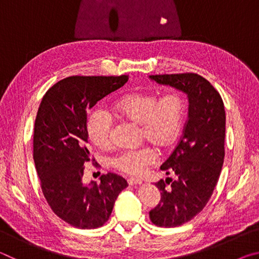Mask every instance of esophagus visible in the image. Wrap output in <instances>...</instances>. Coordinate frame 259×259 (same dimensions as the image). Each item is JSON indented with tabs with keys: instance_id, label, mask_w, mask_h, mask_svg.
<instances>
[{
	"instance_id": "1",
	"label": "esophagus",
	"mask_w": 259,
	"mask_h": 259,
	"mask_svg": "<svg viewBox=\"0 0 259 259\" xmlns=\"http://www.w3.org/2000/svg\"><path fill=\"white\" fill-rule=\"evenodd\" d=\"M128 183H129V185H138V184H142L143 182L140 181V179H138V178H129L128 179Z\"/></svg>"
}]
</instances>
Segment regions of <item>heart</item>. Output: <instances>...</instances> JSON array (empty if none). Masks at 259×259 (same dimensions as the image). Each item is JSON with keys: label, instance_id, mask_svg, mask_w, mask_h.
Returning <instances> with one entry per match:
<instances>
[{"label": "heart", "instance_id": "b5f03b06", "mask_svg": "<svg viewBox=\"0 0 259 259\" xmlns=\"http://www.w3.org/2000/svg\"><path fill=\"white\" fill-rule=\"evenodd\" d=\"M113 112L140 125V137L160 148L172 146L181 134L186 114V103L177 93L159 98L153 93H129L115 100ZM112 117L103 109H96L87 120V134L96 146L111 145ZM157 159L152 147L123 150L113 157L112 164L121 171L139 175Z\"/></svg>", "mask_w": 259, "mask_h": 259}]
</instances>
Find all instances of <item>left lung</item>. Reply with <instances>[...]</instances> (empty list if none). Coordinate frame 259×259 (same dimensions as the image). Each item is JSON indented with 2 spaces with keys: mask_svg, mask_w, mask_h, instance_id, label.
Segmentation results:
<instances>
[{
  "mask_svg": "<svg viewBox=\"0 0 259 259\" xmlns=\"http://www.w3.org/2000/svg\"><path fill=\"white\" fill-rule=\"evenodd\" d=\"M159 84L170 85L188 97V119L182 138L161 170L175 172L155 184L159 204L150 211L153 224L176 227L190 222L208 203L224 163L225 109L218 91L199 74L151 75Z\"/></svg>",
  "mask_w": 259,
  "mask_h": 259,
  "instance_id": "8db88e82",
  "label": "left lung"
}]
</instances>
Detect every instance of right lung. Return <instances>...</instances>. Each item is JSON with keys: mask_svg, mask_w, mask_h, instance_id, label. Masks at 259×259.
Returning <instances> with one entry per match:
<instances>
[{"mask_svg": "<svg viewBox=\"0 0 259 259\" xmlns=\"http://www.w3.org/2000/svg\"><path fill=\"white\" fill-rule=\"evenodd\" d=\"M128 81L120 76H69L57 82L38 107L33 157L47 202L57 216L77 229H97L108 221L117 195L128 186L108 172L100 183L82 182L88 150L87 112Z\"/></svg>", "mask_w": 259, "mask_h": 259, "instance_id": "obj_1", "label": "right lung"}]
</instances>
